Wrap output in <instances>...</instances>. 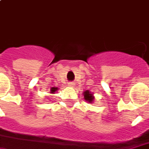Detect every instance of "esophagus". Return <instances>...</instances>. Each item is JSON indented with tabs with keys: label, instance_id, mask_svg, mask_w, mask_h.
Listing matches in <instances>:
<instances>
[{
	"label": "esophagus",
	"instance_id": "1",
	"mask_svg": "<svg viewBox=\"0 0 149 149\" xmlns=\"http://www.w3.org/2000/svg\"><path fill=\"white\" fill-rule=\"evenodd\" d=\"M68 85L70 87H73L74 86V84H73V83H71V82H70V83H68Z\"/></svg>",
	"mask_w": 149,
	"mask_h": 149
}]
</instances>
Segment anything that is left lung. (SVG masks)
Here are the masks:
<instances>
[{
    "label": "left lung",
    "instance_id": "left-lung-1",
    "mask_svg": "<svg viewBox=\"0 0 149 149\" xmlns=\"http://www.w3.org/2000/svg\"><path fill=\"white\" fill-rule=\"evenodd\" d=\"M84 99L86 101H88L89 102H93V95L91 94L90 93H89V91L86 90L84 93Z\"/></svg>",
    "mask_w": 149,
    "mask_h": 149
}]
</instances>
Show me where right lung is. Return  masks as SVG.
Instances as JSON below:
<instances>
[{"instance_id": "add662e5", "label": "right lung", "mask_w": 149, "mask_h": 149, "mask_svg": "<svg viewBox=\"0 0 149 149\" xmlns=\"http://www.w3.org/2000/svg\"><path fill=\"white\" fill-rule=\"evenodd\" d=\"M56 89H57L56 88H52L51 89V91H52V93H53V92H55V91L56 90Z\"/></svg>"}]
</instances>
